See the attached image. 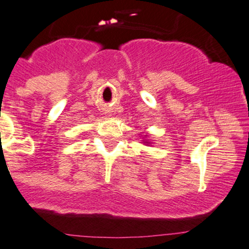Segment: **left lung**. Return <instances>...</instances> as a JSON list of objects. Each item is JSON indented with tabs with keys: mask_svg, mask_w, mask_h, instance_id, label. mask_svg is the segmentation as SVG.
<instances>
[{
	"mask_svg": "<svg viewBox=\"0 0 249 249\" xmlns=\"http://www.w3.org/2000/svg\"><path fill=\"white\" fill-rule=\"evenodd\" d=\"M145 142V144H148V142H147V141H146V142Z\"/></svg>",
	"mask_w": 249,
	"mask_h": 249,
	"instance_id": "obj_1",
	"label": "left lung"
}]
</instances>
